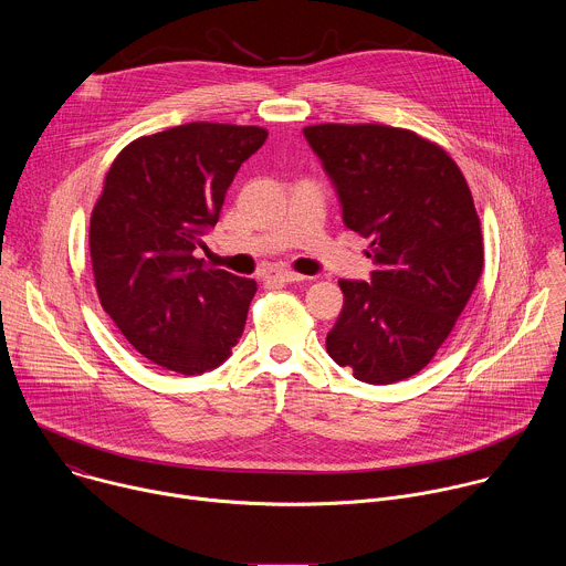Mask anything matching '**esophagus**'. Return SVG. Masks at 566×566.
Instances as JSON below:
<instances>
[{
  "label": "esophagus",
  "mask_w": 566,
  "mask_h": 566,
  "mask_svg": "<svg viewBox=\"0 0 566 566\" xmlns=\"http://www.w3.org/2000/svg\"><path fill=\"white\" fill-rule=\"evenodd\" d=\"M264 280L269 284H291V282H300L304 277L293 273V271H286V269H271V271L264 273Z\"/></svg>",
  "instance_id": "esophagus-1"
}]
</instances>
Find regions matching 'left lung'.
<instances>
[{
    "label": "left lung",
    "mask_w": 566,
    "mask_h": 566,
    "mask_svg": "<svg viewBox=\"0 0 566 566\" xmlns=\"http://www.w3.org/2000/svg\"><path fill=\"white\" fill-rule=\"evenodd\" d=\"M304 138L376 264L369 282H338L327 352L363 382L410 378L450 336L483 269L470 188L446 149L410 129L327 123Z\"/></svg>",
    "instance_id": "left-lung-1"
}]
</instances>
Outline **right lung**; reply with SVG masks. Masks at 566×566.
Instances as JSON below:
<instances>
[{
	"mask_svg": "<svg viewBox=\"0 0 566 566\" xmlns=\"http://www.w3.org/2000/svg\"><path fill=\"white\" fill-rule=\"evenodd\" d=\"M262 127L188 123L132 140L94 206L90 251L103 308L147 360L197 376L244 334L255 280L197 258Z\"/></svg>",
	"mask_w": 566,
	"mask_h": 566,
	"instance_id": "add662e5",
	"label": "right lung"
}]
</instances>
